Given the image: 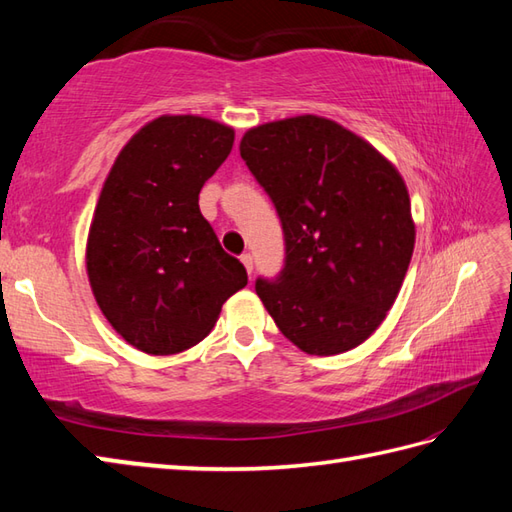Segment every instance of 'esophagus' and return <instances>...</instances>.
<instances>
[{"instance_id":"obj_1","label":"esophagus","mask_w":512,"mask_h":512,"mask_svg":"<svg viewBox=\"0 0 512 512\" xmlns=\"http://www.w3.org/2000/svg\"><path fill=\"white\" fill-rule=\"evenodd\" d=\"M239 259H242V264H244V268H246V273H248V275H253V255H250V253H244V255L239 257Z\"/></svg>"}]
</instances>
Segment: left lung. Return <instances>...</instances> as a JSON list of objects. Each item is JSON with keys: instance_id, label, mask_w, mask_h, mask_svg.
Returning <instances> with one entry per match:
<instances>
[{"instance_id": "left-lung-1", "label": "left lung", "mask_w": 512, "mask_h": 512, "mask_svg": "<svg viewBox=\"0 0 512 512\" xmlns=\"http://www.w3.org/2000/svg\"><path fill=\"white\" fill-rule=\"evenodd\" d=\"M239 154L275 202L286 264L255 290L299 350L332 356L376 332L416 244L407 184L365 138L314 114L248 129Z\"/></svg>"}]
</instances>
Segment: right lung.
I'll use <instances>...</instances> for the list:
<instances>
[{
  "instance_id": "add662e5",
  "label": "right lung",
  "mask_w": 512,
  "mask_h": 512,
  "mask_svg": "<svg viewBox=\"0 0 512 512\" xmlns=\"http://www.w3.org/2000/svg\"><path fill=\"white\" fill-rule=\"evenodd\" d=\"M233 140V127L211 118L158 116L127 140L103 182L85 266L103 317L140 352L198 345L248 284L198 204Z\"/></svg>"
}]
</instances>
